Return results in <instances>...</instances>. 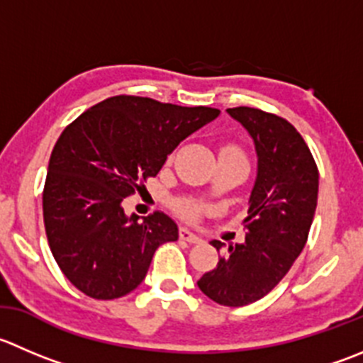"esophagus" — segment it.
Masks as SVG:
<instances>
[{"mask_svg": "<svg viewBox=\"0 0 363 363\" xmlns=\"http://www.w3.org/2000/svg\"><path fill=\"white\" fill-rule=\"evenodd\" d=\"M179 235H181V239H184V241L191 242V245L202 242V235H199L196 232H193L191 228H188V227H181V230H179Z\"/></svg>", "mask_w": 363, "mask_h": 363, "instance_id": "esophagus-1", "label": "esophagus"}]
</instances>
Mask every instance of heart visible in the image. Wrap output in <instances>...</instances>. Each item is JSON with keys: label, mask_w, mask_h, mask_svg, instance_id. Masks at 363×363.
Masks as SVG:
<instances>
[{"label": "heart", "mask_w": 363, "mask_h": 363, "mask_svg": "<svg viewBox=\"0 0 363 363\" xmlns=\"http://www.w3.org/2000/svg\"><path fill=\"white\" fill-rule=\"evenodd\" d=\"M223 150H227V152H238L242 156V152L238 149V147L228 145V147H223V149H221V152H223ZM177 211L184 218H195V216H199L200 206H196L195 202H189V200H182V202L177 203Z\"/></svg>", "instance_id": "heart-1"}]
</instances>
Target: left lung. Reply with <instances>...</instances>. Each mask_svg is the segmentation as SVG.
<instances>
[{"mask_svg":"<svg viewBox=\"0 0 363 363\" xmlns=\"http://www.w3.org/2000/svg\"><path fill=\"white\" fill-rule=\"evenodd\" d=\"M227 113L252 136L257 177L245 218V242L228 245L214 269L196 282L225 307H242L266 296L298 259L318 206L319 172L307 143L286 118L257 108ZM220 252L221 241H211Z\"/></svg>","mask_w":363,"mask_h":363,"instance_id":"left-lung-1","label":"left lung"}]
</instances>
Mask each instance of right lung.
Segmentation results:
<instances>
[{"label":"right lung","mask_w":363,"mask_h":363,"mask_svg":"<svg viewBox=\"0 0 363 363\" xmlns=\"http://www.w3.org/2000/svg\"><path fill=\"white\" fill-rule=\"evenodd\" d=\"M218 115L216 108L117 96L67 125L51 152L42 207L49 248L74 287L115 300L143 282L157 246L177 241L179 228L164 213L138 221L122 202Z\"/></svg>","instance_id":"obj_1"}]
</instances>
